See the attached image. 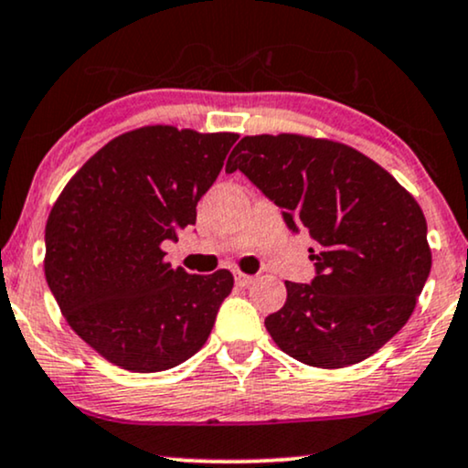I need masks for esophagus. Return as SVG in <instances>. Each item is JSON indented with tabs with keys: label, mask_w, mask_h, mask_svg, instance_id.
<instances>
[{
	"label": "esophagus",
	"mask_w": 468,
	"mask_h": 468,
	"mask_svg": "<svg viewBox=\"0 0 468 468\" xmlns=\"http://www.w3.org/2000/svg\"><path fill=\"white\" fill-rule=\"evenodd\" d=\"M234 279H236V286H240V288H247V286H251V283H253V277L245 275V272H236Z\"/></svg>",
	"instance_id": "1"
}]
</instances>
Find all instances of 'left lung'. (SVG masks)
Returning <instances> with one entry per match:
<instances>
[{"mask_svg":"<svg viewBox=\"0 0 468 468\" xmlns=\"http://www.w3.org/2000/svg\"><path fill=\"white\" fill-rule=\"evenodd\" d=\"M239 169L315 242L312 283L264 320L275 344L314 367L355 366L410 318L432 266L426 217L404 186L350 145L303 135L242 137Z\"/></svg>","mask_w":468,"mask_h":468,"instance_id":"1","label":"left lung"}]
</instances>
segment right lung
<instances>
[{"mask_svg": "<svg viewBox=\"0 0 468 468\" xmlns=\"http://www.w3.org/2000/svg\"><path fill=\"white\" fill-rule=\"evenodd\" d=\"M236 133L144 126L72 176L45 228V277L66 323L113 366L163 372L208 339L232 272L189 275L163 242L196 223Z\"/></svg>", "mask_w": 468, "mask_h": 468, "instance_id": "obj_1", "label": "right lung"}]
</instances>
